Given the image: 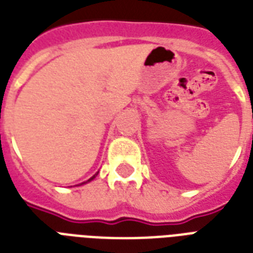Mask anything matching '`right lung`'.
<instances>
[{"label": "right lung", "mask_w": 253, "mask_h": 253, "mask_svg": "<svg viewBox=\"0 0 253 253\" xmlns=\"http://www.w3.org/2000/svg\"><path fill=\"white\" fill-rule=\"evenodd\" d=\"M97 174H98V172L95 173L94 176H91V177H90V178H89V180H87V181H85V182H81V184H80V185H84V184H87V182H90V181H91V180H93V178H95V176H97Z\"/></svg>", "instance_id": "obj_1"}]
</instances>
